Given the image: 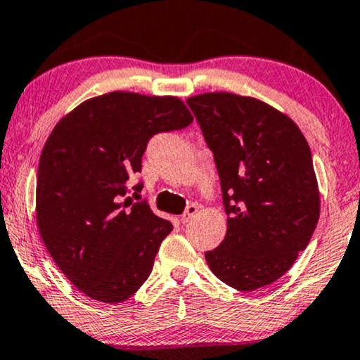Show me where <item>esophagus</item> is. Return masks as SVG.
<instances>
[{
    "mask_svg": "<svg viewBox=\"0 0 360 360\" xmlns=\"http://www.w3.org/2000/svg\"><path fill=\"white\" fill-rule=\"evenodd\" d=\"M196 213H198V206H196V205H190L188 208L185 210V213L181 214V218H180L181 224H186V223H188V221H190L191 218H193V216H195Z\"/></svg>",
    "mask_w": 360,
    "mask_h": 360,
    "instance_id": "34e87169",
    "label": "esophagus"
}]
</instances>
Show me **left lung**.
I'll use <instances>...</instances> for the list:
<instances>
[{"instance_id":"1","label":"left lung","mask_w":360,"mask_h":360,"mask_svg":"<svg viewBox=\"0 0 360 360\" xmlns=\"http://www.w3.org/2000/svg\"><path fill=\"white\" fill-rule=\"evenodd\" d=\"M213 150L228 214L211 272L239 292L274 283L307 249L319 219L311 150L292 117L252 96L228 91L190 96Z\"/></svg>"}]
</instances>
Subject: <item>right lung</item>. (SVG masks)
<instances>
[{"instance_id":"add662e5","label":"right lung","mask_w":360,"mask_h":360,"mask_svg":"<svg viewBox=\"0 0 360 360\" xmlns=\"http://www.w3.org/2000/svg\"><path fill=\"white\" fill-rule=\"evenodd\" d=\"M191 121L176 96L111 91L83 101L52 129L39 160L37 228L53 262L86 297L121 303L150 275L174 226L146 201L126 198V181L141 172L152 136Z\"/></svg>"}]
</instances>
